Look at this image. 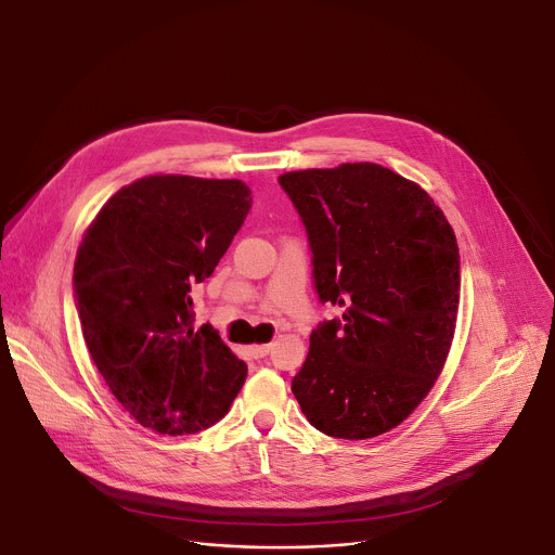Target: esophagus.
<instances>
[{"label":"esophagus","mask_w":555,"mask_h":555,"mask_svg":"<svg viewBox=\"0 0 555 555\" xmlns=\"http://www.w3.org/2000/svg\"><path fill=\"white\" fill-rule=\"evenodd\" d=\"M270 350H272V344H254V346H249V348H247L249 357H254V359H263V357H268V354H270Z\"/></svg>","instance_id":"esophagus-1"}]
</instances>
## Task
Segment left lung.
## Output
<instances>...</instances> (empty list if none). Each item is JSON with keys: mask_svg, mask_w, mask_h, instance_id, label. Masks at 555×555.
Listing matches in <instances>:
<instances>
[{"mask_svg": "<svg viewBox=\"0 0 555 555\" xmlns=\"http://www.w3.org/2000/svg\"><path fill=\"white\" fill-rule=\"evenodd\" d=\"M312 249L321 304L341 319L312 330L292 379L308 422L367 439L409 417L449 357L460 308V249L435 201L375 163L279 176Z\"/></svg>", "mask_w": 555, "mask_h": 555, "instance_id": "1", "label": "left lung"}]
</instances>
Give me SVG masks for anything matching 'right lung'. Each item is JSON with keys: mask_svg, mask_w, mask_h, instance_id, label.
<instances>
[{"mask_svg": "<svg viewBox=\"0 0 555 555\" xmlns=\"http://www.w3.org/2000/svg\"><path fill=\"white\" fill-rule=\"evenodd\" d=\"M251 207L241 180L146 176L93 218L73 268L89 354L144 428L192 435L225 417L247 365L207 323L192 289L211 276Z\"/></svg>", "mask_w": 555, "mask_h": 555, "instance_id": "right-lung-1", "label": "right lung"}]
</instances>
